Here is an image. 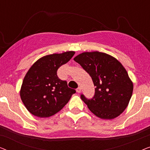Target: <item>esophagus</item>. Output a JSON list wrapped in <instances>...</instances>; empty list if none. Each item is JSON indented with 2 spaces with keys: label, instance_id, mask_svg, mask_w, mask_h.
Segmentation results:
<instances>
[{
  "label": "esophagus",
  "instance_id": "34e87169",
  "mask_svg": "<svg viewBox=\"0 0 150 150\" xmlns=\"http://www.w3.org/2000/svg\"><path fill=\"white\" fill-rule=\"evenodd\" d=\"M76 91H77V93H81V87H78L77 89H76Z\"/></svg>",
  "mask_w": 150,
  "mask_h": 150
}]
</instances>
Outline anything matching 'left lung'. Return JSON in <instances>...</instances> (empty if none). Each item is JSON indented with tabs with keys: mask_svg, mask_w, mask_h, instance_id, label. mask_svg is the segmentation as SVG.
<instances>
[{
	"mask_svg": "<svg viewBox=\"0 0 150 150\" xmlns=\"http://www.w3.org/2000/svg\"><path fill=\"white\" fill-rule=\"evenodd\" d=\"M89 74L95 86V95L81 98L98 117L112 120L122 114L128 105L133 83L117 59L104 52H85L74 59Z\"/></svg>",
	"mask_w": 150,
	"mask_h": 150,
	"instance_id": "1",
	"label": "left lung"
}]
</instances>
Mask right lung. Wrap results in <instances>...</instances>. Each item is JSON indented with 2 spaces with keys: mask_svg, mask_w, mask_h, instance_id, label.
Returning <instances> with one entry per match:
<instances>
[{
  "mask_svg": "<svg viewBox=\"0 0 150 150\" xmlns=\"http://www.w3.org/2000/svg\"><path fill=\"white\" fill-rule=\"evenodd\" d=\"M75 52L52 54L38 59L30 67L22 82L20 98L28 111L38 117L54 115L64 107L75 89L59 79L57 70L68 62Z\"/></svg>",
  "mask_w": 150,
  "mask_h": 150,
  "instance_id": "1",
  "label": "right lung"
}]
</instances>
